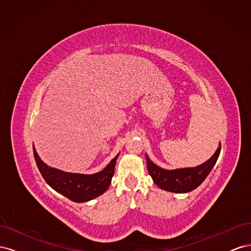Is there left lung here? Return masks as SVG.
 I'll use <instances>...</instances> for the list:
<instances>
[{"instance_id":"8db88e82","label":"left lung","mask_w":251,"mask_h":251,"mask_svg":"<svg viewBox=\"0 0 251 251\" xmlns=\"http://www.w3.org/2000/svg\"><path fill=\"white\" fill-rule=\"evenodd\" d=\"M221 151L220 144L216 153L203 164L192 169H179L166 171L159 168L150 160L147 155L148 170L155 183L164 191L172 193H188L198 187L208 176V174L216 164Z\"/></svg>"}]
</instances>
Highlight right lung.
<instances>
[{"label": "right lung", "instance_id": "right-lung-1", "mask_svg": "<svg viewBox=\"0 0 251 251\" xmlns=\"http://www.w3.org/2000/svg\"><path fill=\"white\" fill-rule=\"evenodd\" d=\"M33 155L45 181L59 194L74 202L92 200L107 191L114 176V169L118 155L103 171L94 175L65 173L45 164L33 147Z\"/></svg>", "mask_w": 251, "mask_h": 251}]
</instances>
